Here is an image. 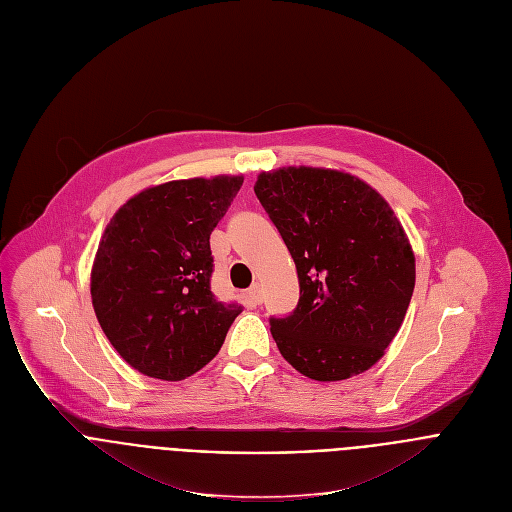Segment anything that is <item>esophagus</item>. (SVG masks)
<instances>
[{
  "mask_svg": "<svg viewBox=\"0 0 512 512\" xmlns=\"http://www.w3.org/2000/svg\"><path fill=\"white\" fill-rule=\"evenodd\" d=\"M245 298L249 304H259L263 300V292H261V284L255 282L247 292H245Z\"/></svg>",
  "mask_w": 512,
  "mask_h": 512,
  "instance_id": "obj_1",
  "label": "esophagus"
}]
</instances>
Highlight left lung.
Instances as JSON below:
<instances>
[{
	"label": "left lung",
	"mask_w": 512,
	"mask_h": 512,
	"mask_svg": "<svg viewBox=\"0 0 512 512\" xmlns=\"http://www.w3.org/2000/svg\"><path fill=\"white\" fill-rule=\"evenodd\" d=\"M255 195L294 259L300 298L269 329L304 377L344 381L377 364L416 286V257L387 199L335 168L261 173Z\"/></svg>",
	"instance_id": "8db88e82"
}]
</instances>
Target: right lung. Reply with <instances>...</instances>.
Wrapping results in <instances>:
<instances>
[{"mask_svg": "<svg viewBox=\"0 0 512 512\" xmlns=\"http://www.w3.org/2000/svg\"><path fill=\"white\" fill-rule=\"evenodd\" d=\"M243 175L181 179L129 197L100 236L90 271L96 319L146 377L181 381L222 348L241 313L210 290V234Z\"/></svg>", "mask_w": 512, "mask_h": 512, "instance_id": "add662e5", "label": "right lung"}]
</instances>
